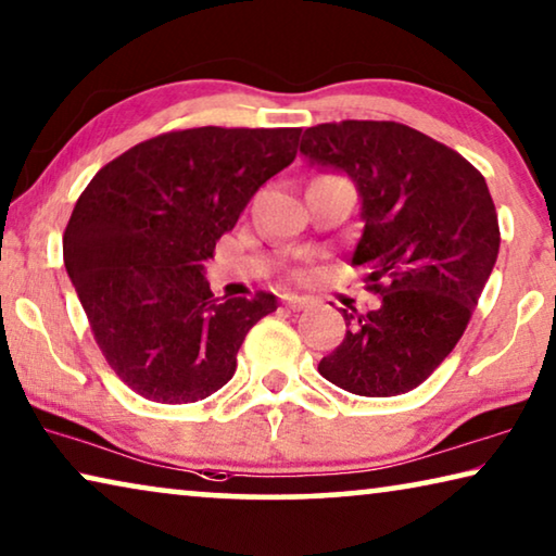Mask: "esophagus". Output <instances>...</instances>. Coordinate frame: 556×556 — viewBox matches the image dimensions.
I'll use <instances>...</instances> for the list:
<instances>
[{
    "instance_id": "1",
    "label": "esophagus",
    "mask_w": 556,
    "mask_h": 556,
    "mask_svg": "<svg viewBox=\"0 0 556 556\" xmlns=\"http://www.w3.org/2000/svg\"><path fill=\"white\" fill-rule=\"evenodd\" d=\"M283 303L290 307V311H303V307H311L315 301L307 295H295V293H286Z\"/></svg>"
}]
</instances>
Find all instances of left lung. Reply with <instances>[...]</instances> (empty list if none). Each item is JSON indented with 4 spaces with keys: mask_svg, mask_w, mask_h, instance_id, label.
<instances>
[{
    "mask_svg": "<svg viewBox=\"0 0 556 556\" xmlns=\"http://www.w3.org/2000/svg\"><path fill=\"white\" fill-rule=\"evenodd\" d=\"M301 153L338 170L361 195L353 266L370 270L375 311L348 315V332L318 365L363 397L403 395L452 353L500 253L484 176L457 151L395 122L318 124Z\"/></svg>",
    "mask_w": 556,
    "mask_h": 556,
    "instance_id": "1",
    "label": "left lung"
}]
</instances>
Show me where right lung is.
Instances as JSON below:
<instances>
[{
  "mask_svg": "<svg viewBox=\"0 0 556 556\" xmlns=\"http://www.w3.org/2000/svg\"><path fill=\"white\" fill-rule=\"evenodd\" d=\"M301 129L170 131L111 161L76 201L64 266L118 378L151 403L186 405L236 372L273 293L213 298L206 263L253 193L293 164Z\"/></svg>",
  "mask_w": 556,
  "mask_h": 556,
  "instance_id": "1",
  "label": "right lung"
}]
</instances>
